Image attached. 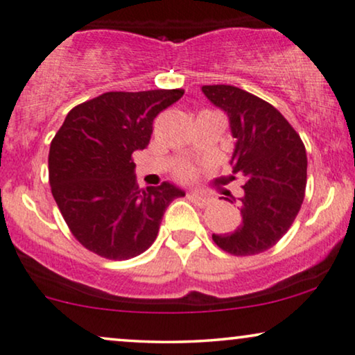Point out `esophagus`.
Instances as JSON below:
<instances>
[{
	"label": "esophagus",
	"instance_id": "1",
	"mask_svg": "<svg viewBox=\"0 0 355 355\" xmlns=\"http://www.w3.org/2000/svg\"><path fill=\"white\" fill-rule=\"evenodd\" d=\"M190 198H191V202L198 205V207H207V205L211 202V198L207 193H202V191H196V190L191 191Z\"/></svg>",
	"mask_w": 355,
	"mask_h": 355
}]
</instances>
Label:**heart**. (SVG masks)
Masks as SVG:
<instances>
[{
	"instance_id": "b5f03b06",
	"label": "heart",
	"mask_w": 355,
	"mask_h": 355,
	"mask_svg": "<svg viewBox=\"0 0 355 355\" xmlns=\"http://www.w3.org/2000/svg\"><path fill=\"white\" fill-rule=\"evenodd\" d=\"M190 173H191L190 168H183V170H180V175H183V177H189Z\"/></svg>"
}]
</instances>
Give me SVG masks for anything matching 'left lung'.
<instances>
[{
	"mask_svg": "<svg viewBox=\"0 0 355 355\" xmlns=\"http://www.w3.org/2000/svg\"><path fill=\"white\" fill-rule=\"evenodd\" d=\"M202 92L228 115L234 148L230 164L245 178L243 220L213 241L226 253H263L284 236L301 210L307 157L301 137L279 110L234 85H203Z\"/></svg>",
	"mask_w": 355,
	"mask_h": 355,
	"instance_id": "obj_1",
	"label": "left lung"
}]
</instances>
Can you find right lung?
<instances>
[{"instance_id":"1","label":"right lung","mask_w":355,"mask_h":355,"mask_svg":"<svg viewBox=\"0 0 355 355\" xmlns=\"http://www.w3.org/2000/svg\"><path fill=\"white\" fill-rule=\"evenodd\" d=\"M182 89L105 92L76 105L49 148V185L80 245L107 259H130L152 246L172 200L170 182L140 190L132 153L150 142L157 114Z\"/></svg>"}]
</instances>
